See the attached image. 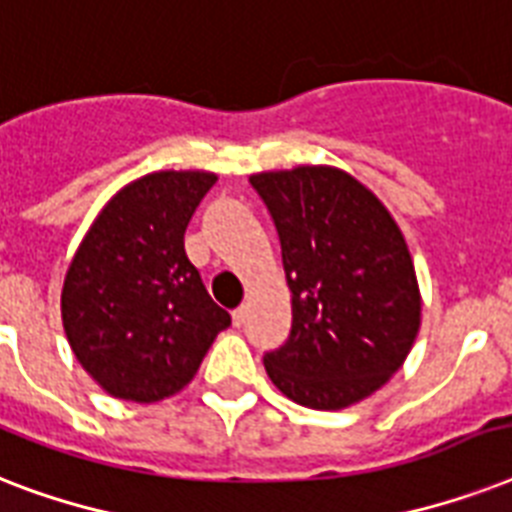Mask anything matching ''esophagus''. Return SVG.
Returning a JSON list of instances; mask_svg holds the SVG:
<instances>
[{
  "instance_id": "esophagus-1",
  "label": "esophagus",
  "mask_w": 512,
  "mask_h": 512,
  "mask_svg": "<svg viewBox=\"0 0 512 512\" xmlns=\"http://www.w3.org/2000/svg\"><path fill=\"white\" fill-rule=\"evenodd\" d=\"M247 316H249V308L247 305H241V308H236V311H233V324H236V327H241V324L247 321Z\"/></svg>"
}]
</instances>
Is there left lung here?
<instances>
[{
    "label": "left lung",
    "mask_w": 512,
    "mask_h": 512,
    "mask_svg": "<svg viewBox=\"0 0 512 512\" xmlns=\"http://www.w3.org/2000/svg\"><path fill=\"white\" fill-rule=\"evenodd\" d=\"M292 292V332L265 353L271 382L335 412L380 390L420 332L422 297L404 233L364 183L327 164L257 172Z\"/></svg>",
    "instance_id": "obj_1"
}]
</instances>
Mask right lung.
<instances>
[{
  "mask_svg": "<svg viewBox=\"0 0 512 512\" xmlns=\"http://www.w3.org/2000/svg\"><path fill=\"white\" fill-rule=\"evenodd\" d=\"M215 172L162 170L132 180L100 209L68 265L60 316L84 372L108 396H175L231 316L185 255V228Z\"/></svg>",
  "mask_w": 512,
  "mask_h": 512,
  "instance_id": "obj_1",
  "label": "right lung"
}]
</instances>
